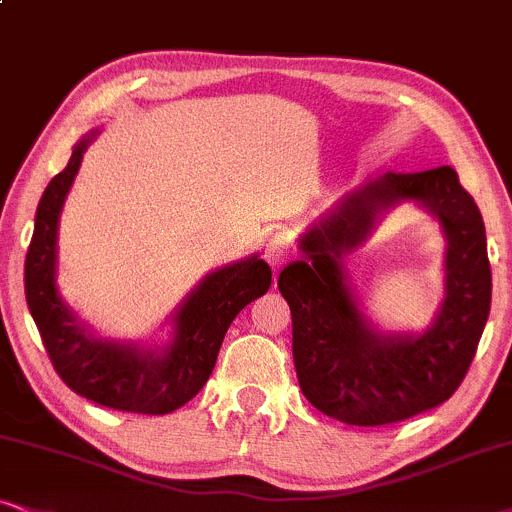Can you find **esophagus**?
<instances>
[{
	"label": "esophagus",
	"instance_id": "esophagus-1",
	"mask_svg": "<svg viewBox=\"0 0 512 512\" xmlns=\"http://www.w3.org/2000/svg\"><path fill=\"white\" fill-rule=\"evenodd\" d=\"M290 252H293V245H290V238L286 234H274L267 241V248H264V260H267L271 267L278 269L283 262H288Z\"/></svg>",
	"mask_w": 512,
	"mask_h": 512
}]
</instances>
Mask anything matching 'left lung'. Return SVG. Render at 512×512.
<instances>
[{
  "instance_id": "1",
  "label": "left lung",
  "mask_w": 512,
  "mask_h": 512,
  "mask_svg": "<svg viewBox=\"0 0 512 512\" xmlns=\"http://www.w3.org/2000/svg\"><path fill=\"white\" fill-rule=\"evenodd\" d=\"M413 199L447 236L445 300L428 332L380 334L358 309L341 257L379 215ZM302 260L278 276L293 316V359L302 394L347 425H390L442 404L458 390L491 307V267L480 208L454 167L387 172L342 198L300 238Z\"/></svg>"
}]
</instances>
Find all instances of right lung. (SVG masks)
<instances>
[{"mask_svg":"<svg viewBox=\"0 0 512 512\" xmlns=\"http://www.w3.org/2000/svg\"><path fill=\"white\" fill-rule=\"evenodd\" d=\"M96 134L99 129H92L77 141L66 170L42 193L25 257V300L51 364L70 390L115 411L163 416L208 383L231 321L245 304L267 293L271 269L252 255L205 276L172 314V342L160 349L89 333L58 295L56 241L63 203Z\"/></svg>","mask_w":512,"mask_h":512,"instance_id":"1","label":"right lung"}]
</instances>
